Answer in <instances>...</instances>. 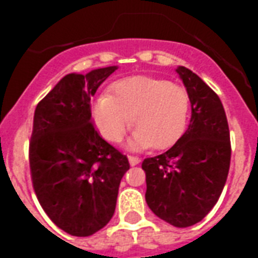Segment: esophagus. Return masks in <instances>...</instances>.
Instances as JSON below:
<instances>
[{
	"label": "esophagus",
	"instance_id": "esophagus-1",
	"mask_svg": "<svg viewBox=\"0 0 258 258\" xmlns=\"http://www.w3.org/2000/svg\"><path fill=\"white\" fill-rule=\"evenodd\" d=\"M128 162L131 166H137V164H140L141 159L137 156H128Z\"/></svg>",
	"mask_w": 258,
	"mask_h": 258
}]
</instances>
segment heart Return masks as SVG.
Here are the masks:
<instances>
[{
  "label": "heart",
  "instance_id": "1",
  "mask_svg": "<svg viewBox=\"0 0 258 258\" xmlns=\"http://www.w3.org/2000/svg\"><path fill=\"white\" fill-rule=\"evenodd\" d=\"M189 107L184 87L149 76H133L116 81L109 95L98 96L92 120L99 134L116 144L123 140L131 118L135 131L127 142L128 149H166L184 134Z\"/></svg>",
  "mask_w": 258,
  "mask_h": 258
}]
</instances>
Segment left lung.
Segmentation results:
<instances>
[{
	"instance_id": "left-lung-1",
	"label": "left lung",
	"mask_w": 258,
	"mask_h": 258,
	"mask_svg": "<svg viewBox=\"0 0 258 258\" xmlns=\"http://www.w3.org/2000/svg\"><path fill=\"white\" fill-rule=\"evenodd\" d=\"M190 101L189 125L167 152L142 162L146 203L159 218L177 228L202 221L227 182L231 142L220 98L189 69H175Z\"/></svg>"
}]
</instances>
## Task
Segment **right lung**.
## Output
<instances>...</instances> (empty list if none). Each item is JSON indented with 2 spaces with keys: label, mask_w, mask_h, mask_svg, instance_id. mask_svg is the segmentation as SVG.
I'll use <instances>...</instances> for the list:
<instances>
[{
  "label": "right lung",
  "mask_w": 258,
  "mask_h": 258,
  "mask_svg": "<svg viewBox=\"0 0 258 258\" xmlns=\"http://www.w3.org/2000/svg\"><path fill=\"white\" fill-rule=\"evenodd\" d=\"M117 70L66 74L36 107L30 141L33 188L47 216L73 236H90L110 221L128 159L102 140L91 98Z\"/></svg>",
  "instance_id": "add662e5"
}]
</instances>
